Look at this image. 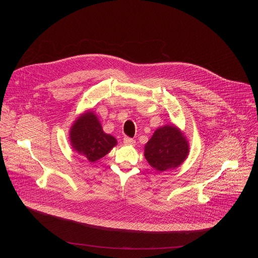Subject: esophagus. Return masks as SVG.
Wrapping results in <instances>:
<instances>
[{
  "label": "esophagus",
  "mask_w": 258,
  "mask_h": 258,
  "mask_svg": "<svg viewBox=\"0 0 258 258\" xmlns=\"http://www.w3.org/2000/svg\"><path fill=\"white\" fill-rule=\"evenodd\" d=\"M123 143H124L125 145H131V146H134V145L136 144V141H135L134 139H131V138H127V137H125V138H123Z\"/></svg>",
  "instance_id": "1"
}]
</instances>
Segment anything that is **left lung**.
Returning <instances> with one entry per match:
<instances>
[{"mask_svg":"<svg viewBox=\"0 0 258 258\" xmlns=\"http://www.w3.org/2000/svg\"><path fill=\"white\" fill-rule=\"evenodd\" d=\"M189 152V141L173 123L158 127L144 147L146 160L157 171L178 167Z\"/></svg>","mask_w":258,"mask_h":258,"instance_id":"8db88e82","label":"left lung"}]
</instances>
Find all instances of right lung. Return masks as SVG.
<instances>
[{"label": "right lung", "instance_id": "right-lung-1", "mask_svg": "<svg viewBox=\"0 0 258 258\" xmlns=\"http://www.w3.org/2000/svg\"><path fill=\"white\" fill-rule=\"evenodd\" d=\"M72 149L90 162L103 158L117 145L116 139L106 134L93 110H87L73 121L69 131Z\"/></svg>", "mask_w": 258, "mask_h": 258}]
</instances>
